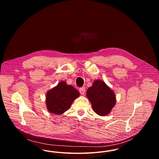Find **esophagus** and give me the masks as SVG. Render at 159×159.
<instances>
[{"label":"esophagus","mask_w":159,"mask_h":159,"mask_svg":"<svg viewBox=\"0 0 159 159\" xmlns=\"http://www.w3.org/2000/svg\"><path fill=\"white\" fill-rule=\"evenodd\" d=\"M79 92H80V93L81 95H83L84 94V92H85V88H84V87L80 88V89H79Z\"/></svg>","instance_id":"1"}]
</instances>
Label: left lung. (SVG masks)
Segmentation results:
<instances>
[{"instance_id":"1","label":"left lung","mask_w":159,"mask_h":159,"mask_svg":"<svg viewBox=\"0 0 159 159\" xmlns=\"http://www.w3.org/2000/svg\"><path fill=\"white\" fill-rule=\"evenodd\" d=\"M86 97L94 112L101 116L110 113L116 102L114 92L101 80H95L93 82L86 91Z\"/></svg>"}]
</instances>
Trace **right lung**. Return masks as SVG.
Here are the masks:
<instances>
[{
  "instance_id": "obj_1",
  "label": "right lung",
  "mask_w": 159,
  "mask_h": 159,
  "mask_svg": "<svg viewBox=\"0 0 159 159\" xmlns=\"http://www.w3.org/2000/svg\"><path fill=\"white\" fill-rule=\"evenodd\" d=\"M80 96L79 92L66 81H61L58 84L47 92L46 106L51 113L60 115L67 111L71 104Z\"/></svg>"
}]
</instances>
